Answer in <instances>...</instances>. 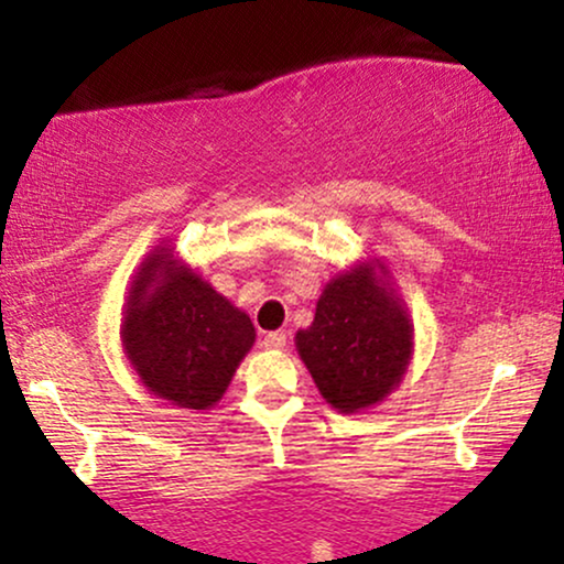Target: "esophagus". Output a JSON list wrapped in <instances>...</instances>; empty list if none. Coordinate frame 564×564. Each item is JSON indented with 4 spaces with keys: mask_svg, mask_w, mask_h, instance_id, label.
Segmentation results:
<instances>
[{
    "mask_svg": "<svg viewBox=\"0 0 564 564\" xmlns=\"http://www.w3.org/2000/svg\"><path fill=\"white\" fill-rule=\"evenodd\" d=\"M267 349H284L288 346V334L284 330H272V334L264 336Z\"/></svg>",
    "mask_w": 564,
    "mask_h": 564,
    "instance_id": "esophagus-1",
    "label": "esophagus"
}]
</instances>
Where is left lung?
<instances>
[{"instance_id":"left-lung-1","label":"left lung","mask_w":564,"mask_h":564,"mask_svg":"<svg viewBox=\"0 0 564 564\" xmlns=\"http://www.w3.org/2000/svg\"><path fill=\"white\" fill-rule=\"evenodd\" d=\"M297 351L321 395L341 413L380 403L403 377L413 330L369 267L323 290L313 326L297 330Z\"/></svg>"}]
</instances>
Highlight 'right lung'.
<instances>
[{
	"label": "right lung",
	"instance_id": "add662e5",
	"mask_svg": "<svg viewBox=\"0 0 564 564\" xmlns=\"http://www.w3.org/2000/svg\"><path fill=\"white\" fill-rule=\"evenodd\" d=\"M253 336L249 315L166 253H153L130 290L122 323L128 357L153 395L180 408L207 411L218 403Z\"/></svg>",
	"mask_w": 564,
	"mask_h": 564
}]
</instances>
